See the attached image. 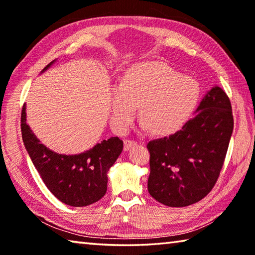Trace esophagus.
<instances>
[{
    "label": "esophagus",
    "mask_w": 255,
    "mask_h": 255,
    "mask_svg": "<svg viewBox=\"0 0 255 255\" xmlns=\"http://www.w3.org/2000/svg\"><path fill=\"white\" fill-rule=\"evenodd\" d=\"M137 144L136 140H132V139H126L125 140V150H128L130 149L131 147H133Z\"/></svg>",
    "instance_id": "1"
}]
</instances>
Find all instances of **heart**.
<instances>
[{
  "mask_svg": "<svg viewBox=\"0 0 255 255\" xmlns=\"http://www.w3.org/2000/svg\"><path fill=\"white\" fill-rule=\"evenodd\" d=\"M200 85L161 62L129 67L112 90V124L119 131L130 126L136 115L155 135H171L191 117L200 100Z\"/></svg>",
  "mask_w": 255,
  "mask_h": 255,
  "instance_id": "1",
  "label": "heart"
}]
</instances>
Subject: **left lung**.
Here are the masks:
<instances>
[{
    "label": "left lung",
    "mask_w": 255,
    "mask_h": 255,
    "mask_svg": "<svg viewBox=\"0 0 255 255\" xmlns=\"http://www.w3.org/2000/svg\"><path fill=\"white\" fill-rule=\"evenodd\" d=\"M197 111L174 135L147 144L148 192L165 206L185 207L204 199L225 162L234 127L230 98L215 86Z\"/></svg>",
    "instance_id": "left-lung-1"
}]
</instances>
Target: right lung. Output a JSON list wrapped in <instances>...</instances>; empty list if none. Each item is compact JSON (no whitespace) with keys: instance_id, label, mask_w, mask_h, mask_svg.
I'll list each match as a JSON object with an SVG mask.
<instances>
[{"instance_id":"obj_1","label":"right lung","mask_w":255,"mask_h":255,"mask_svg":"<svg viewBox=\"0 0 255 255\" xmlns=\"http://www.w3.org/2000/svg\"><path fill=\"white\" fill-rule=\"evenodd\" d=\"M25 122L23 106L21 111L23 144L46 187L58 200L68 206L84 207L106 195L107 173L124 148L119 137L103 140L79 155H60L40 144Z\"/></svg>"}]
</instances>
